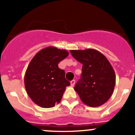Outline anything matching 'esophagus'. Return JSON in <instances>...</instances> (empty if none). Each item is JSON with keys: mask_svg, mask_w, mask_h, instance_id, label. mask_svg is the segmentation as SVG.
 Returning <instances> with one entry per match:
<instances>
[{"mask_svg": "<svg viewBox=\"0 0 135 135\" xmlns=\"http://www.w3.org/2000/svg\"><path fill=\"white\" fill-rule=\"evenodd\" d=\"M70 84H71L72 86H74V84H75V80H73L72 81H70Z\"/></svg>", "mask_w": 135, "mask_h": 135, "instance_id": "1", "label": "esophagus"}]
</instances>
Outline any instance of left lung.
<instances>
[{
    "instance_id": "obj_1",
    "label": "left lung",
    "mask_w": 135,
    "mask_h": 135,
    "mask_svg": "<svg viewBox=\"0 0 135 135\" xmlns=\"http://www.w3.org/2000/svg\"><path fill=\"white\" fill-rule=\"evenodd\" d=\"M74 58L82 64L81 78L74 90L81 101L90 107H97L106 103L114 91L115 75L107 58L93 49L70 50Z\"/></svg>"
}]
</instances>
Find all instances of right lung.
Segmentation results:
<instances>
[{"label": "right lung", "mask_w": 135, "mask_h": 135, "mask_svg": "<svg viewBox=\"0 0 135 135\" xmlns=\"http://www.w3.org/2000/svg\"><path fill=\"white\" fill-rule=\"evenodd\" d=\"M66 50L45 47L34 56L25 72L24 82L31 100L42 108H51L59 103L66 86L64 70L58 64L69 55Z\"/></svg>", "instance_id": "obj_1"}]
</instances>
